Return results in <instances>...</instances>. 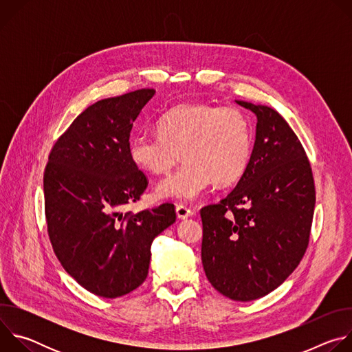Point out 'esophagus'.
Instances as JSON below:
<instances>
[{
    "instance_id": "esophagus-1",
    "label": "esophagus",
    "mask_w": 352,
    "mask_h": 352,
    "mask_svg": "<svg viewBox=\"0 0 352 352\" xmlns=\"http://www.w3.org/2000/svg\"><path fill=\"white\" fill-rule=\"evenodd\" d=\"M175 212H177L178 219H181V220H185V219H188V217H190V216L195 214L193 210H190L189 208H186V206H184V205H178V206L175 208Z\"/></svg>"
}]
</instances>
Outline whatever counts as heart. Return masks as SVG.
<instances>
[{"instance_id":"obj_1","label":"heart","mask_w":352,"mask_h":352,"mask_svg":"<svg viewBox=\"0 0 352 352\" xmlns=\"http://www.w3.org/2000/svg\"><path fill=\"white\" fill-rule=\"evenodd\" d=\"M157 131L136 133L128 153L135 167L150 175L168 174L182 156L186 159L157 185L159 197L193 202L212 182L238 181L249 164L252 132L246 116L235 107L179 104L159 118Z\"/></svg>"}]
</instances>
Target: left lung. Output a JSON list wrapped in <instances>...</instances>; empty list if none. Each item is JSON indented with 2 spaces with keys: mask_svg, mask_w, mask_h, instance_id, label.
Segmentation results:
<instances>
[{
  "mask_svg": "<svg viewBox=\"0 0 352 352\" xmlns=\"http://www.w3.org/2000/svg\"><path fill=\"white\" fill-rule=\"evenodd\" d=\"M235 102L256 116L255 144L236 186L200 210L202 263L220 294L246 302L281 285L304 258L316 195L305 150L287 121L267 106Z\"/></svg>",
  "mask_w": 352,
  "mask_h": 352,
  "instance_id": "left-lung-1",
  "label": "left lung"
}]
</instances>
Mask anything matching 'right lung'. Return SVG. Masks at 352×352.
Instances as JSON below:
<instances>
[{
  "label": "right lung",
  "mask_w": 352,
  "mask_h": 352,
  "mask_svg": "<svg viewBox=\"0 0 352 352\" xmlns=\"http://www.w3.org/2000/svg\"><path fill=\"white\" fill-rule=\"evenodd\" d=\"M140 89L89 106L56 142L45 166L50 241L83 288L118 298L147 277L153 239L175 221L173 204L124 213L147 186L129 159L133 122L155 96Z\"/></svg>",
  "instance_id": "right-lung-1"
}]
</instances>
